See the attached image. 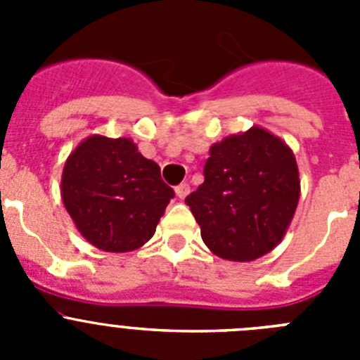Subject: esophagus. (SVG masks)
<instances>
[{
	"mask_svg": "<svg viewBox=\"0 0 360 360\" xmlns=\"http://www.w3.org/2000/svg\"><path fill=\"white\" fill-rule=\"evenodd\" d=\"M189 191H191L189 184H180V186L174 187V193H176V196H178V198H180V200L186 198V196L189 195Z\"/></svg>",
	"mask_w": 360,
	"mask_h": 360,
	"instance_id": "obj_1",
	"label": "esophagus"
}]
</instances>
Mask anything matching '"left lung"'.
Segmentation results:
<instances>
[{
	"label": "left lung",
	"instance_id": "1",
	"mask_svg": "<svg viewBox=\"0 0 360 360\" xmlns=\"http://www.w3.org/2000/svg\"><path fill=\"white\" fill-rule=\"evenodd\" d=\"M297 200L294 153L272 133L250 128L212 146L203 184L186 203L216 256L252 262L281 241Z\"/></svg>",
	"mask_w": 360,
	"mask_h": 360
}]
</instances>
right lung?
<instances>
[{"label":"right lung","instance_id":"add662e5","mask_svg":"<svg viewBox=\"0 0 360 360\" xmlns=\"http://www.w3.org/2000/svg\"><path fill=\"white\" fill-rule=\"evenodd\" d=\"M61 195L86 240L106 252H128L151 240L174 191L129 139L94 135L66 160Z\"/></svg>","mask_w":360,"mask_h":360}]
</instances>
